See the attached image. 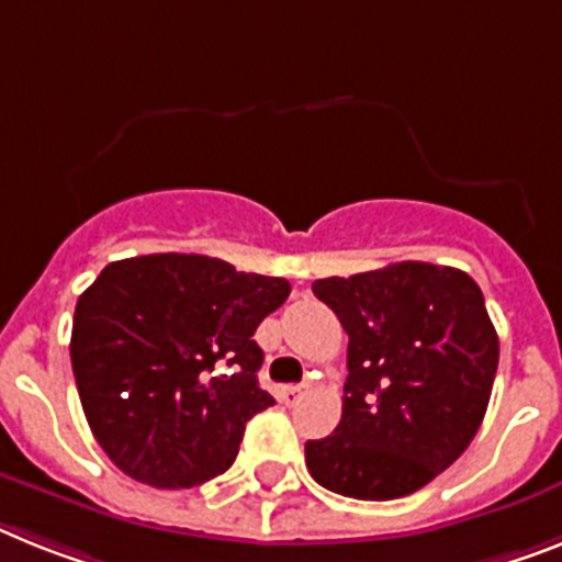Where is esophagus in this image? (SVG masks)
Segmentation results:
<instances>
[{
	"instance_id": "obj_1",
	"label": "esophagus",
	"mask_w": 562,
	"mask_h": 562,
	"mask_svg": "<svg viewBox=\"0 0 562 562\" xmlns=\"http://www.w3.org/2000/svg\"><path fill=\"white\" fill-rule=\"evenodd\" d=\"M308 394V383H296V385H285V403L294 405Z\"/></svg>"
}]
</instances>
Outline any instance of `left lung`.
Returning a JSON list of instances; mask_svg holds the SVG:
<instances>
[{"instance_id": "obj_1", "label": "left lung", "mask_w": 562, "mask_h": 562, "mask_svg": "<svg viewBox=\"0 0 562 562\" xmlns=\"http://www.w3.org/2000/svg\"><path fill=\"white\" fill-rule=\"evenodd\" d=\"M348 334L342 417L305 442L323 488L357 499L417 492L469 449L492 397L499 339L460 268L394 262L314 285Z\"/></svg>"}]
</instances>
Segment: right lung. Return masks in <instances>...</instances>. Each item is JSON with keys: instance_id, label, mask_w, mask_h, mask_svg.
<instances>
[{"instance_id": "add662e5", "label": "right lung", "mask_w": 562, "mask_h": 562, "mask_svg": "<svg viewBox=\"0 0 562 562\" xmlns=\"http://www.w3.org/2000/svg\"><path fill=\"white\" fill-rule=\"evenodd\" d=\"M289 280L202 254L111 262L79 296L70 366L93 437L128 477L191 488L237 460L245 423L273 405L259 389L257 325Z\"/></svg>"}]
</instances>
